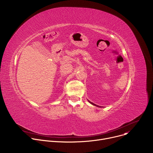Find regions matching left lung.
<instances>
[{
  "label": "left lung",
  "instance_id": "1",
  "mask_svg": "<svg viewBox=\"0 0 153 153\" xmlns=\"http://www.w3.org/2000/svg\"><path fill=\"white\" fill-rule=\"evenodd\" d=\"M90 102V101H89ZM91 104H93V105H95V106H98V107H100V106H98V105H96V104H94V103H92V102H90Z\"/></svg>",
  "mask_w": 153,
  "mask_h": 153
}]
</instances>
